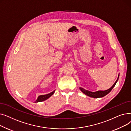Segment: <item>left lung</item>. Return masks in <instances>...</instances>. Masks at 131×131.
<instances>
[{
	"label": "left lung",
	"mask_w": 131,
	"mask_h": 131,
	"mask_svg": "<svg viewBox=\"0 0 131 131\" xmlns=\"http://www.w3.org/2000/svg\"><path fill=\"white\" fill-rule=\"evenodd\" d=\"M119 77V74H118L117 79V80L116 81V82H115L114 84L112 85V86L111 88L108 89V90H105V91L99 90V91H95V92H91V91H90L86 90H85V89L82 88H81V87H79V89L82 92H83L84 94H85V95L89 96V97H90L94 98L104 97V96L108 94L110 92H111L112 90V89L115 86L117 82V81L118 80Z\"/></svg>",
	"instance_id": "left-lung-1"
}]
</instances>
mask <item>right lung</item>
Masks as SVG:
<instances>
[{"label":"right lung","instance_id":"right-lung-1","mask_svg":"<svg viewBox=\"0 0 131 131\" xmlns=\"http://www.w3.org/2000/svg\"><path fill=\"white\" fill-rule=\"evenodd\" d=\"M55 90H54L53 91L47 94H45V95H39V97H38L37 100L36 101V102H41V101H45L47 99H48L49 98H50L51 95H52L53 94V93H54Z\"/></svg>","mask_w":131,"mask_h":131}]
</instances>
